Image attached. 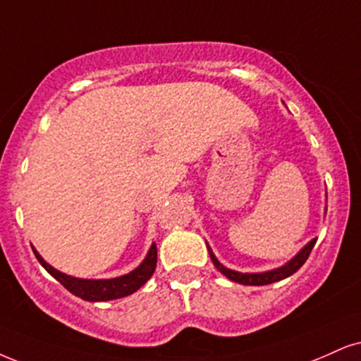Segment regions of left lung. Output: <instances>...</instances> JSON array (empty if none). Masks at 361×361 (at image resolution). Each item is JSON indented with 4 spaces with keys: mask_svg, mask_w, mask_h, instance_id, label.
<instances>
[{
    "mask_svg": "<svg viewBox=\"0 0 361 361\" xmlns=\"http://www.w3.org/2000/svg\"><path fill=\"white\" fill-rule=\"evenodd\" d=\"M314 244H317V239H313V241H310L308 244H306V246L301 249V251L288 262V264H284L283 268L268 271V273H256V274L238 273V271L224 268V266H222L221 262L216 259V256L212 255V251L209 249V246H207V249H209V255H211V259H212V262H214L216 268L219 269L221 273L226 276V278H229L231 281L247 284V286H262V284L276 283V281H279V279H284V278H288V276H291L293 273H296V271L300 269L301 266L306 262V259L310 257V252H311V249L314 247Z\"/></svg>",
    "mask_w": 361,
    "mask_h": 361,
    "instance_id": "obj_1",
    "label": "left lung"
}]
</instances>
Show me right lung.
Returning a JSON list of instances; mask_svg holds the SVG:
<instances>
[{
	"label": "right lung",
	"mask_w": 361,
	"mask_h": 361,
	"mask_svg": "<svg viewBox=\"0 0 361 361\" xmlns=\"http://www.w3.org/2000/svg\"><path fill=\"white\" fill-rule=\"evenodd\" d=\"M33 252L39 261V264H42L58 283L63 284V288L68 289L72 295L82 298V300L85 301H109L132 295V293H135L137 289L142 288L147 281H149L150 276L154 274L155 266H157V246L152 244V247H150L149 255H147L144 262H142L139 268L133 269L132 273L114 279H78L51 268L35 249Z\"/></svg>",
	"instance_id": "1"
}]
</instances>
